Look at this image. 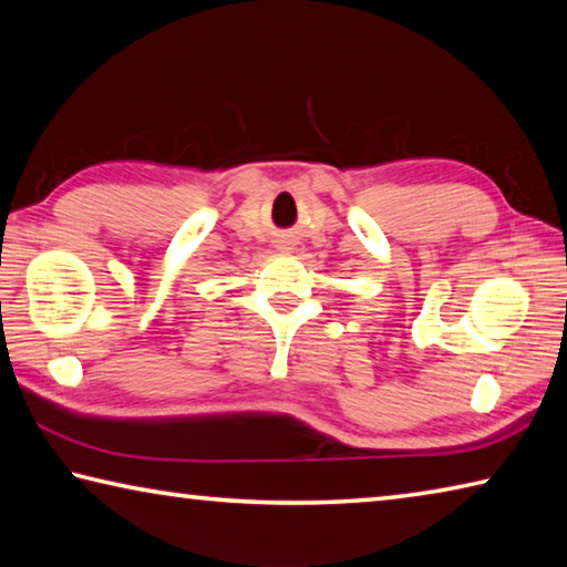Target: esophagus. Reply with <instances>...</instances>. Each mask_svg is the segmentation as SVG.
<instances>
[{
    "instance_id": "1",
    "label": "esophagus",
    "mask_w": 567,
    "mask_h": 567,
    "mask_svg": "<svg viewBox=\"0 0 567 567\" xmlns=\"http://www.w3.org/2000/svg\"><path fill=\"white\" fill-rule=\"evenodd\" d=\"M280 249H282V252H287V249H295L292 247V239H287V237L280 239Z\"/></svg>"
}]
</instances>
